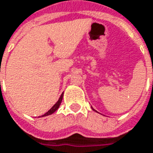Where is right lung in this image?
Masks as SVG:
<instances>
[{
    "label": "right lung",
    "mask_w": 153,
    "mask_h": 153,
    "mask_svg": "<svg viewBox=\"0 0 153 153\" xmlns=\"http://www.w3.org/2000/svg\"><path fill=\"white\" fill-rule=\"evenodd\" d=\"M62 99H63V94H62L61 95H60V97H59V100L56 102V104L52 107V108L48 111V112H46L44 115H42V117H46V116H48V115H51L53 114L55 111H57L58 110V108L59 107V105H60V104H61V101H62Z\"/></svg>",
    "instance_id": "obj_1"
}]
</instances>
